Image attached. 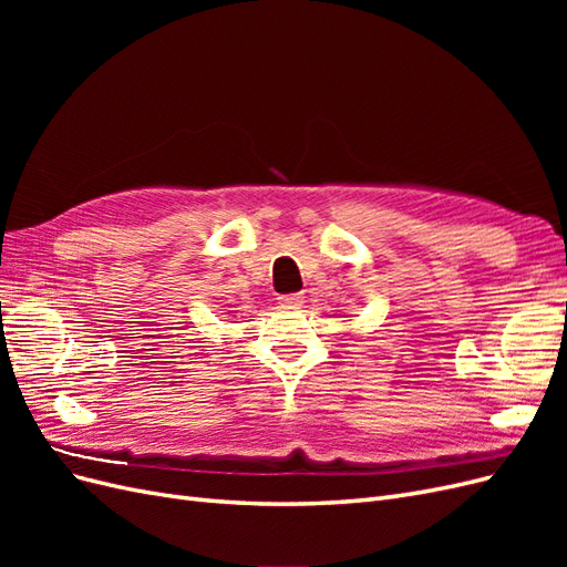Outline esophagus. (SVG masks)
Listing matches in <instances>:
<instances>
[{
  "instance_id": "esophagus-1",
  "label": "esophagus",
  "mask_w": 567,
  "mask_h": 567,
  "mask_svg": "<svg viewBox=\"0 0 567 567\" xmlns=\"http://www.w3.org/2000/svg\"><path fill=\"white\" fill-rule=\"evenodd\" d=\"M302 300H305L302 293H286V296L279 298V302H281L284 307H298V305H302Z\"/></svg>"
}]
</instances>
